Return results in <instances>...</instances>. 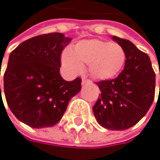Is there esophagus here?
Instances as JSON below:
<instances>
[{
	"label": "esophagus",
	"instance_id": "34e87169",
	"mask_svg": "<svg viewBox=\"0 0 160 160\" xmlns=\"http://www.w3.org/2000/svg\"><path fill=\"white\" fill-rule=\"evenodd\" d=\"M87 83H90V80L83 78V79H82V85H85V84H87Z\"/></svg>",
	"mask_w": 160,
	"mask_h": 160
}]
</instances>
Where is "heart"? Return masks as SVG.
<instances>
[{
	"label": "heart",
	"mask_w": 160,
	"mask_h": 160,
	"mask_svg": "<svg viewBox=\"0 0 160 160\" xmlns=\"http://www.w3.org/2000/svg\"><path fill=\"white\" fill-rule=\"evenodd\" d=\"M63 66L72 74L89 65V72L97 80H109L116 76L122 69L126 53L121 46L102 40H85L77 43L72 51L65 49L62 53Z\"/></svg>",
	"instance_id": "obj_1"
}]
</instances>
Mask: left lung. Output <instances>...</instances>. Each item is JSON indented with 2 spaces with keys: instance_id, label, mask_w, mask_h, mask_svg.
I'll return each instance as SVG.
<instances>
[{
  "instance_id": "obj_1",
  "label": "left lung",
  "mask_w": 160,
  "mask_h": 160,
  "mask_svg": "<svg viewBox=\"0 0 160 160\" xmlns=\"http://www.w3.org/2000/svg\"><path fill=\"white\" fill-rule=\"evenodd\" d=\"M112 39L126 53L125 67L116 78L96 83L101 96L92 111L102 127L122 131L134 126L150 109L155 98L156 74L146 53L129 40Z\"/></svg>"
}]
</instances>
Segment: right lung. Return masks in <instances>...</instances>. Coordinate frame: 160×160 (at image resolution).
Segmentation results:
<instances>
[{
    "instance_id": "add662e5",
    "label": "right lung",
    "mask_w": 160,
    "mask_h": 160,
    "mask_svg": "<svg viewBox=\"0 0 160 160\" xmlns=\"http://www.w3.org/2000/svg\"><path fill=\"white\" fill-rule=\"evenodd\" d=\"M70 42L62 33L43 34L22 42L9 55L3 74L6 103L31 128L57 124L69 100L81 91L80 77L68 82L60 75L61 54Z\"/></svg>"
}]
</instances>
